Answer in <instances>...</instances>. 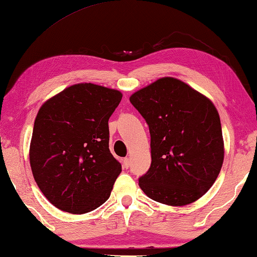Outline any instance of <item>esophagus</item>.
Returning <instances> with one entry per match:
<instances>
[{
  "label": "esophagus",
  "instance_id": "obj_1",
  "mask_svg": "<svg viewBox=\"0 0 257 257\" xmlns=\"http://www.w3.org/2000/svg\"><path fill=\"white\" fill-rule=\"evenodd\" d=\"M122 167H124V168L130 167V159H128V158H125V159H122Z\"/></svg>",
  "mask_w": 257,
  "mask_h": 257
}]
</instances>
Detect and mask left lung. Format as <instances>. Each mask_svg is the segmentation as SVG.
<instances>
[{
	"instance_id": "8db88e82",
	"label": "left lung",
	"mask_w": 257,
	"mask_h": 257,
	"mask_svg": "<svg viewBox=\"0 0 257 257\" xmlns=\"http://www.w3.org/2000/svg\"><path fill=\"white\" fill-rule=\"evenodd\" d=\"M151 135L150 170L139 187L154 201L181 207L196 201L219 177L224 158L220 115L213 101L174 77L130 97Z\"/></svg>"
}]
</instances>
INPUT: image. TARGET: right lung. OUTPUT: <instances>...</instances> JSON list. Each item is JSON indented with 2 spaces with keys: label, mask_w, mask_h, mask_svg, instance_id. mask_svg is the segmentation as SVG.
<instances>
[{
  "label": "right lung",
  "mask_w": 257,
  "mask_h": 257,
  "mask_svg": "<svg viewBox=\"0 0 257 257\" xmlns=\"http://www.w3.org/2000/svg\"><path fill=\"white\" fill-rule=\"evenodd\" d=\"M121 97L118 90L78 83L49 98L38 110L30 167L56 208L85 214L110 198L121 165L108 149V118Z\"/></svg>",
  "instance_id": "right-lung-1"
}]
</instances>
